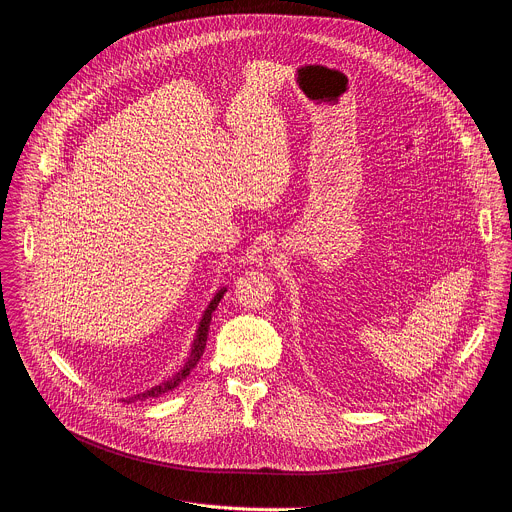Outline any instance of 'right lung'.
Returning a JSON list of instances; mask_svg holds the SVG:
<instances>
[{"label": "right lung", "mask_w": 512, "mask_h": 512, "mask_svg": "<svg viewBox=\"0 0 512 512\" xmlns=\"http://www.w3.org/2000/svg\"><path fill=\"white\" fill-rule=\"evenodd\" d=\"M225 291H227V287H221V289L215 293V297L211 299V303L207 305V309H205V313H203V317H201V321H199V327H197V333H195V342H193V346H191V354H189L185 366H183L173 378H168V380H164L162 384L152 386L150 390H144V392L134 394V396H130V398H122V402L130 404V402H136V400L158 398L160 394H166V392H170V390H175V388L191 374V370L199 364V360H201V356H203V352H205L207 337H209V325H211V319H213V311L217 309V305H219V301L223 299Z\"/></svg>", "instance_id": "obj_1"}]
</instances>
